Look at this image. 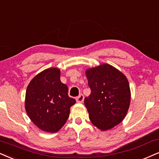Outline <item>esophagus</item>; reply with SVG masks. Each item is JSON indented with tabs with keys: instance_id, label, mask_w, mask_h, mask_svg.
I'll list each match as a JSON object with an SVG mask.
<instances>
[{
	"instance_id": "1",
	"label": "esophagus",
	"mask_w": 159,
	"mask_h": 159,
	"mask_svg": "<svg viewBox=\"0 0 159 159\" xmlns=\"http://www.w3.org/2000/svg\"><path fill=\"white\" fill-rule=\"evenodd\" d=\"M76 102H79V103L83 102V101H84V96L83 94H80L79 97H76Z\"/></svg>"
}]
</instances>
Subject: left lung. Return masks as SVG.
I'll list each match as a JSON object with an SVG mask.
<instances>
[{
  "label": "left lung",
  "instance_id": "obj_1",
  "mask_svg": "<svg viewBox=\"0 0 159 159\" xmlns=\"http://www.w3.org/2000/svg\"><path fill=\"white\" fill-rule=\"evenodd\" d=\"M91 93L85 105L92 124L105 131L125 119L130 104V89L126 76L111 65L103 63L86 69Z\"/></svg>",
  "mask_w": 159,
  "mask_h": 159
}]
</instances>
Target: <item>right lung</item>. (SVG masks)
<instances>
[{
	"mask_svg": "<svg viewBox=\"0 0 159 159\" xmlns=\"http://www.w3.org/2000/svg\"><path fill=\"white\" fill-rule=\"evenodd\" d=\"M68 87L60 81V70L49 68L37 74L27 86L25 109L40 130L56 133L69 117L76 100L68 95Z\"/></svg>",
	"mask_w": 159,
	"mask_h": 159,
	"instance_id": "1",
	"label": "right lung"
}]
</instances>
